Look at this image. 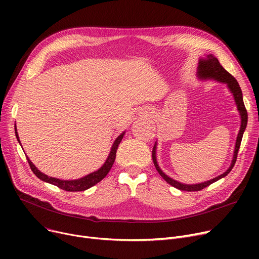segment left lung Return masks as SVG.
<instances>
[{
  "label": "left lung",
  "instance_id": "1",
  "mask_svg": "<svg viewBox=\"0 0 259 259\" xmlns=\"http://www.w3.org/2000/svg\"><path fill=\"white\" fill-rule=\"evenodd\" d=\"M197 76L200 79H210L211 78V79H215L217 81H220V83L227 84L229 90L231 91V93L233 94L236 106H237V110L239 111L241 120H240V129H239V132L237 134V139H236L233 158H232V161H231V165H230L229 169L226 172H224L223 174L216 176V178H214L210 181L203 182V183L188 185V184L180 183L178 181L169 178V176L162 172L161 169L158 167L157 159H156V143H155V145L153 147V150H152V159H153L154 166H155L157 172L159 173L161 178L164 179L168 184H170L172 187H174L176 189H180V190H182V191H188V192L199 191V190L210 186L211 184L225 178V176H227L230 173V171L233 169L235 162H236L237 153H238L239 147H240L242 135H243V132H244V130H246V127L248 124V112H247V109H246V107H244V104H243L241 89L237 83V80L234 78V76L231 75L225 69V68L221 65V63L219 62V60H217L214 56H212V54L207 56V59H200L199 63H198V67H197Z\"/></svg>",
  "mask_w": 259,
  "mask_h": 259
}]
</instances>
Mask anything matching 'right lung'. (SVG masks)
Returning a JSON list of instances; mask_svg holds the SVG:
<instances>
[{
    "label": "right lung",
    "instance_id": "add662e5",
    "mask_svg": "<svg viewBox=\"0 0 259 259\" xmlns=\"http://www.w3.org/2000/svg\"><path fill=\"white\" fill-rule=\"evenodd\" d=\"M15 131H16V137L18 142L21 144L20 139H19V135H18V131L17 128L15 126ZM125 135V132H122L120 135H118L117 139L114 141L112 147H111V151L108 155V158L106 159L105 164L98 170V171H94L81 179L78 180H73V181H63V180H59L56 178H50V176L44 174L40 172L39 170H37V168L32 164L31 160L27 157V160H28V164L32 170V172L36 175V178H38L39 180H42L43 182L49 183L51 185L57 186L59 188H61L62 190H65V191H69V192H77V191H85V190L93 187L94 185H97L99 182H101L104 178H106V175L108 174V172L110 171L113 162L115 160V156H116V150H117V147L119 145V143L122 140V137Z\"/></svg>",
    "mask_w": 259,
    "mask_h": 259
}]
</instances>
